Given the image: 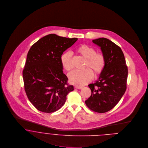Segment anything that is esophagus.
Listing matches in <instances>:
<instances>
[{
  "label": "esophagus",
  "mask_w": 148,
  "mask_h": 148,
  "mask_svg": "<svg viewBox=\"0 0 148 148\" xmlns=\"http://www.w3.org/2000/svg\"><path fill=\"white\" fill-rule=\"evenodd\" d=\"M75 88H76V89H80L83 88V86H78V85H75Z\"/></svg>",
  "instance_id": "34e87169"
}]
</instances>
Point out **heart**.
Instances as JSON below:
<instances>
[{
    "label": "heart",
    "instance_id": "b5f03b06",
    "mask_svg": "<svg viewBox=\"0 0 148 148\" xmlns=\"http://www.w3.org/2000/svg\"><path fill=\"white\" fill-rule=\"evenodd\" d=\"M77 52L85 59L84 70H74L68 73L69 82L73 84L83 86L90 82L94 75L91 69L96 74L103 72L106 66V60L103 53L96 52L94 48L86 44L80 45ZM62 65L66 71H70L73 68L72 53L68 51L64 53L61 58Z\"/></svg>",
    "mask_w": 148,
    "mask_h": 148
}]
</instances>
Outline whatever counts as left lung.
<instances>
[{
	"label": "left lung",
	"instance_id": "1",
	"mask_svg": "<svg viewBox=\"0 0 148 148\" xmlns=\"http://www.w3.org/2000/svg\"><path fill=\"white\" fill-rule=\"evenodd\" d=\"M100 47L106 58V66L95 83L88 85L91 95L85 103L92 110L105 113L119 102L127 89V66L121 48L109 39L93 40Z\"/></svg>",
	"mask_w": 148,
	"mask_h": 148
}]
</instances>
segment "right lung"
Instances as JSON below:
<instances>
[{
  "label": "right lung",
  "mask_w": 148,
  "mask_h": 148,
  "mask_svg": "<svg viewBox=\"0 0 148 148\" xmlns=\"http://www.w3.org/2000/svg\"><path fill=\"white\" fill-rule=\"evenodd\" d=\"M77 40L49 34L29 49L23 71L24 89L29 101L38 110L52 113L61 108L66 95L73 90L68 84L61 62L64 52Z\"/></svg>",
  "instance_id": "add662e5"
}]
</instances>
